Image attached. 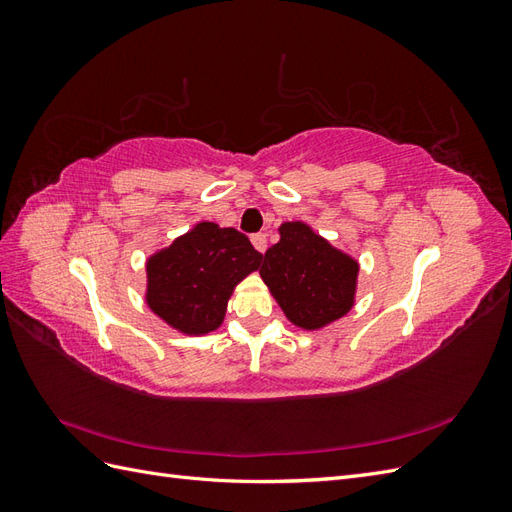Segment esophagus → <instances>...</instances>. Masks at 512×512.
I'll list each match as a JSON object with an SVG mask.
<instances>
[{
    "label": "esophagus",
    "mask_w": 512,
    "mask_h": 512,
    "mask_svg": "<svg viewBox=\"0 0 512 512\" xmlns=\"http://www.w3.org/2000/svg\"><path fill=\"white\" fill-rule=\"evenodd\" d=\"M252 243L260 254H265V250H267V232H256V235H252Z\"/></svg>",
    "instance_id": "esophagus-1"
}]
</instances>
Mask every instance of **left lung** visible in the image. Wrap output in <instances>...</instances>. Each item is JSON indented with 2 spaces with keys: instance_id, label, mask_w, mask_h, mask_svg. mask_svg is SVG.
<instances>
[{
  "instance_id": "8db88e82",
  "label": "left lung",
  "mask_w": 512,
  "mask_h": 512,
  "mask_svg": "<svg viewBox=\"0 0 512 512\" xmlns=\"http://www.w3.org/2000/svg\"><path fill=\"white\" fill-rule=\"evenodd\" d=\"M265 252L260 277L290 322L320 329L350 312L359 265L303 222H286Z\"/></svg>"
}]
</instances>
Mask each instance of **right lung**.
Here are the masks:
<instances>
[{
    "mask_svg": "<svg viewBox=\"0 0 512 512\" xmlns=\"http://www.w3.org/2000/svg\"><path fill=\"white\" fill-rule=\"evenodd\" d=\"M262 254L237 228L196 224L147 262V303L170 327L203 335L222 324L226 305Z\"/></svg>",
    "mask_w": 512,
    "mask_h": 512,
    "instance_id": "right-lung-1",
    "label": "right lung"
}]
</instances>
